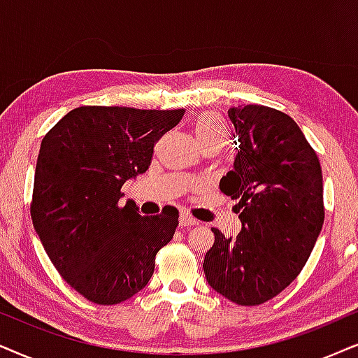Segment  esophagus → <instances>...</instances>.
Returning <instances> with one entry per match:
<instances>
[{
    "label": "esophagus",
    "mask_w": 358,
    "mask_h": 358,
    "mask_svg": "<svg viewBox=\"0 0 358 358\" xmlns=\"http://www.w3.org/2000/svg\"><path fill=\"white\" fill-rule=\"evenodd\" d=\"M196 224H198L196 219L188 216V214H182V216H180V226L182 227H193L196 226Z\"/></svg>",
    "instance_id": "34e87169"
}]
</instances>
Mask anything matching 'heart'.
<instances>
[{
	"label": "heart",
	"instance_id": "obj_1",
	"mask_svg": "<svg viewBox=\"0 0 358 358\" xmlns=\"http://www.w3.org/2000/svg\"><path fill=\"white\" fill-rule=\"evenodd\" d=\"M194 134H196V139L201 147L213 144L224 147L229 137L224 124L211 114H204L198 119L196 126H194Z\"/></svg>",
	"mask_w": 358,
	"mask_h": 358
}]
</instances>
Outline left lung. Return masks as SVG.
Returning a JSON list of instances; mask_svg holds the SVG:
<instances>
[{
    "instance_id": "left-lung-1",
    "label": "left lung",
    "mask_w": 358,
    "mask_h": 358,
    "mask_svg": "<svg viewBox=\"0 0 358 358\" xmlns=\"http://www.w3.org/2000/svg\"><path fill=\"white\" fill-rule=\"evenodd\" d=\"M237 155L219 188L237 199L236 239L213 227L203 262L214 292L241 306L280 294L303 270L324 222L322 171L299 126L278 109L231 108Z\"/></svg>"
}]
</instances>
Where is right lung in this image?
Here are the masks:
<instances>
[{"label":"right lung","mask_w":358,"mask_h":358,"mask_svg":"<svg viewBox=\"0 0 358 358\" xmlns=\"http://www.w3.org/2000/svg\"><path fill=\"white\" fill-rule=\"evenodd\" d=\"M185 109L80 106L42 139L31 217L62 278L96 304H119L149 283L178 211L141 216L121 188L149 169L155 142Z\"/></svg>","instance_id":"add662e5"}]
</instances>
